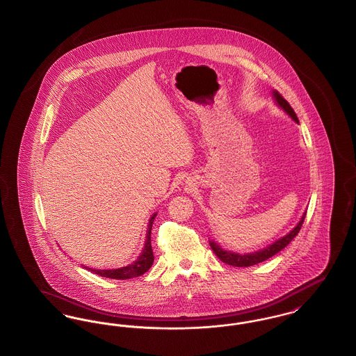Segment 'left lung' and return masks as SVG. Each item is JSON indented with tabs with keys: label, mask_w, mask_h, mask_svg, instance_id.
Returning <instances> with one entry per match:
<instances>
[{
	"label": "left lung",
	"mask_w": 356,
	"mask_h": 356,
	"mask_svg": "<svg viewBox=\"0 0 356 356\" xmlns=\"http://www.w3.org/2000/svg\"><path fill=\"white\" fill-rule=\"evenodd\" d=\"M273 96H275L277 104L287 112L288 115H289L292 119L295 120L296 122H299L295 111H293L292 106L288 104L287 100H286L279 92H276V90L273 92ZM305 215H307V212H305L302 220L299 221V224H298L288 235L282 237V238H279L277 241H275L270 247H267V248H264V250H261V251H259V252H254V254H238L229 252V251H224L215 241H211L209 245H211L212 251L216 254V256L220 259L222 263L229 264V266H234V267H251V266H254V264H257V263H261V261L270 259L273 254H276L279 251H282L284 247H287L288 244L291 243V240L299 234V231H300V228H302V225H303V222H305Z\"/></svg>",
	"instance_id": "left-lung-1"
}]
</instances>
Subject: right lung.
<instances>
[{"label": "right lung", "mask_w": 356, "mask_h": 356, "mask_svg": "<svg viewBox=\"0 0 356 356\" xmlns=\"http://www.w3.org/2000/svg\"><path fill=\"white\" fill-rule=\"evenodd\" d=\"M156 218V213L153 215L149 220V225H148V234H147V241H145V247L143 254H140V257L136 260L134 264H129L127 267H121L118 270H92L89 268V271L93 273H97L102 277H108V279H118V280H125V279H132V277H137L143 273L148 271L152 267L153 260V251L152 244H151V229H152L153 220Z\"/></svg>", "instance_id": "obj_1"}]
</instances>
